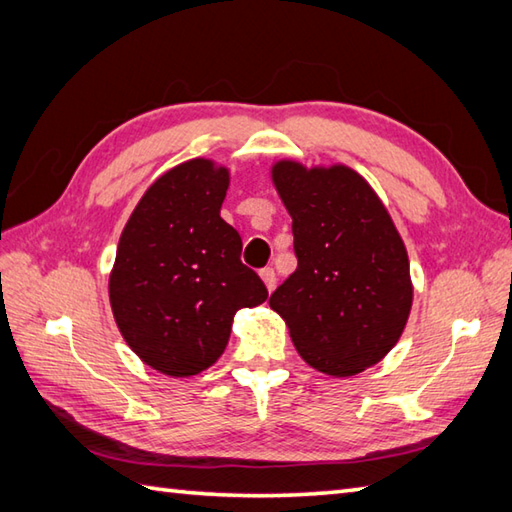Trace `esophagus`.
I'll list each match as a JSON object with an SVG mask.
<instances>
[{
	"label": "esophagus",
	"instance_id": "34e87169",
	"mask_svg": "<svg viewBox=\"0 0 512 512\" xmlns=\"http://www.w3.org/2000/svg\"><path fill=\"white\" fill-rule=\"evenodd\" d=\"M259 277H262V281L266 284L268 292H273V290H275V286H277V275H275V270H273V268H264L262 273H259Z\"/></svg>",
	"mask_w": 512,
	"mask_h": 512
}]
</instances>
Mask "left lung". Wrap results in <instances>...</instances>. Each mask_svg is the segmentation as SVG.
<instances>
[{
	"instance_id": "8db88e82",
	"label": "left lung",
	"mask_w": 512,
	"mask_h": 512,
	"mask_svg": "<svg viewBox=\"0 0 512 512\" xmlns=\"http://www.w3.org/2000/svg\"><path fill=\"white\" fill-rule=\"evenodd\" d=\"M292 217L297 270L270 308L310 367L345 378L376 365L405 330L413 286L394 222L367 180L345 165H273Z\"/></svg>"
}]
</instances>
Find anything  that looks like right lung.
Returning <instances> with one entry per match:
<instances>
[{"mask_svg": "<svg viewBox=\"0 0 512 512\" xmlns=\"http://www.w3.org/2000/svg\"><path fill=\"white\" fill-rule=\"evenodd\" d=\"M231 176L193 158L151 184L123 228L110 273L118 330L145 365L195 376L222 356L239 308L268 299L220 217Z\"/></svg>", "mask_w": 512, "mask_h": 512, "instance_id": "obj_1", "label": "right lung"}]
</instances>
